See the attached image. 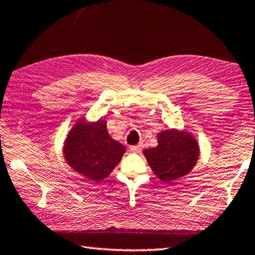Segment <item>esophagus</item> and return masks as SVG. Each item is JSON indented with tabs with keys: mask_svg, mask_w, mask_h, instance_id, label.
<instances>
[{
	"mask_svg": "<svg viewBox=\"0 0 255 255\" xmlns=\"http://www.w3.org/2000/svg\"><path fill=\"white\" fill-rule=\"evenodd\" d=\"M129 149H130V151H132V152H140L141 149H142V145H141V143H139V145L130 146V147H129Z\"/></svg>",
	"mask_w": 255,
	"mask_h": 255,
	"instance_id": "34e87169",
	"label": "esophagus"
}]
</instances>
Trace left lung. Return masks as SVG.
Instances as JSON below:
<instances>
[{"instance_id": "left-lung-1", "label": "left lung", "mask_w": 255, "mask_h": 255, "mask_svg": "<svg viewBox=\"0 0 255 255\" xmlns=\"http://www.w3.org/2000/svg\"><path fill=\"white\" fill-rule=\"evenodd\" d=\"M157 140V147L145 149L142 154L152 172L164 183L183 177L196 165L200 146L189 132L169 129L159 132Z\"/></svg>"}]
</instances>
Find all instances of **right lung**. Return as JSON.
I'll return each mask as SVG.
<instances>
[{"mask_svg": "<svg viewBox=\"0 0 255 255\" xmlns=\"http://www.w3.org/2000/svg\"><path fill=\"white\" fill-rule=\"evenodd\" d=\"M125 151L126 147L110 137L104 119L96 123L79 119L69 131L63 146L68 165L95 182L108 177Z\"/></svg>", "mask_w": 255, "mask_h": 255, "instance_id": "add662e5", "label": "right lung"}]
</instances>
